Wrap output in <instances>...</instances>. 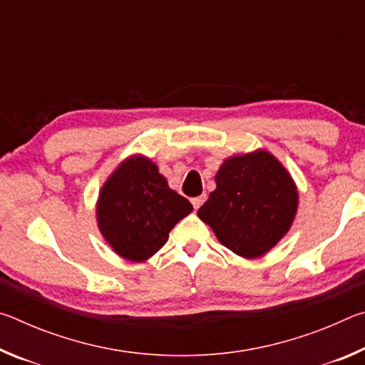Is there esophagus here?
<instances>
[{"mask_svg":"<svg viewBox=\"0 0 365 365\" xmlns=\"http://www.w3.org/2000/svg\"><path fill=\"white\" fill-rule=\"evenodd\" d=\"M206 195H200V196H196V197H191V205H193V207L195 209H200L201 206H202V202L206 201Z\"/></svg>","mask_w":365,"mask_h":365,"instance_id":"1","label":"esophagus"}]
</instances>
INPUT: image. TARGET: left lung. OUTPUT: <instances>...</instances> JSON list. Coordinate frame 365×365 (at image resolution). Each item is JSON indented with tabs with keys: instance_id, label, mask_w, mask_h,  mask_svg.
Instances as JSON below:
<instances>
[{
	"instance_id": "1",
	"label": "left lung",
	"mask_w": 365,
	"mask_h": 365,
	"mask_svg": "<svg viewBox=\"0 0 365 365\" xmlns=\"http://www.w3.org/2000/svg\"><path fill=\"white\" fill-rule=\"evenodd\" d=\"M215 188L197 215L222 245L243 257H257L288 232L298 206L294 183L272 154L256 151L227 159Z\"/></svg>"
}]
</instances>
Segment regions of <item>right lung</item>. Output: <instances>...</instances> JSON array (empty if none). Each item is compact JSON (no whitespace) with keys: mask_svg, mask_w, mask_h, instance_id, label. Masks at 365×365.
<instances>
[{"mask_svg":"<svg viewBox=\"0 0 365 365\" xmlns=\"http://www.w3.org/2000/svg\"><path fill=\"white\" fill-rule=\"evenodd\" d=\"M191 202L169 188L151 160L130 158L104 185L98 200V224L117 255L145 261L169 240Z\"/></svg>","mask_w":365,"mask_h":365,"instance_id":"add662e5","label":"right lung"}]
</instances>
